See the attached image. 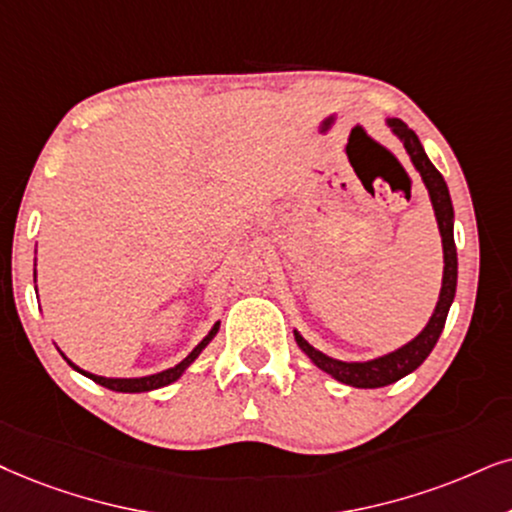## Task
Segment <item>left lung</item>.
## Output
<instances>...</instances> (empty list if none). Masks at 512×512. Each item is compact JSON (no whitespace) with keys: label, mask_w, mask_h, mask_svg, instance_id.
<instances>
[{"label":"left lung","mask_w":512,"mask_h":512,"mask_svg":"<svg viewBox=\"0 0 512 512\" xmlns=\"http://www.w3.org/2000/svg\"><path fill=\"white\" fill-rule=\"evenodd\" d=\"M387 127H390L392 132L397 134L401 144H404L413 167H416L420 179H423L425 189L430 193L432 210H435V217H437L439 236H442L444 274H442V290H439L435 312H432L430 321L425 323V328L416 335V338L406 342V345H401L399 349H394L390 354H383V357H375L368 361H340V359L328 357V354L319 352V349L309 345V342L295 331V342L323 373H328L331 378L340 380V383L345 385L361 387V390H375V387L397 383V380L416 371V368L430 357L432 347L437 345L439 335L444 331L446 314H449L451 302H454L456 278H458V257H456V243H454V205H451L449 186H446V181L442 174H439L437 167L430 163L428 153H425V148L416 137V132L409 129L406 122H401L399 118H387Z\"/></svg>","instance_id":"1"}]
</instances>
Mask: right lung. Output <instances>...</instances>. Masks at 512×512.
<instances>
[{"instance_id":"1","label":"right lung","mask_w":512,"mask_h":512,"mask_svg":"<svg viewBox=\"0 0 512 512\" xmlns=\"http://www.w3.org/2000/svg\"><path fill=\"white\" fill-rule=\"evenodd\" d=\"M37 276V274H35ZM217 331H219V321L215 323V326L210 328V333L205 335L203 340L198 342L196 347L191 349V354L186 359H181L177 366H172V368H167V371H160V373H153V375H144V378H106V375H96V373H89V371H82L80 366L77 364H73V361H70L66 354L61 352V357L68 361L70 366L75 368L77 373H82V375H87L89 380H94V383H99V385H103V387H108V390H113V392H151V390H158V387H165V385H172L174 380H179L181 378V373L186 371V368H189L193 361L198 359V354L203 352L205 347L210 345L212 342V338H215L217 335Z\"/></svg>"}]
</instances>
